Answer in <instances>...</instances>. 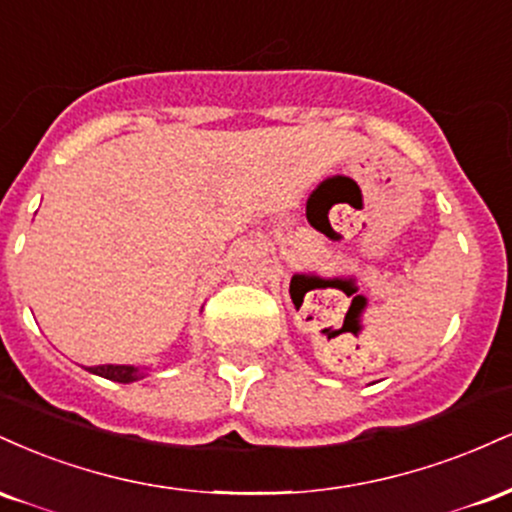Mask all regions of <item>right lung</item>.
I'll return each mask as SVG.
<instances>
[{
  "mask_svg": "<svg viewBox=\"0 0 512 512\" xmlns=\"http://www.w3.org/2000/svg\"><path fill=\"white\" fill-rule=\"evenodd\" d=\"M91 373L101 375V378L115 380V383H134V380H142L146 375V370L134 368V366H96L88 368Z\"/></svg>",
  "mask_w": 512,
  "mask_h": 512,
  "instance_id": "obj_1",
  "label": "right lung"
}]
</instances>
